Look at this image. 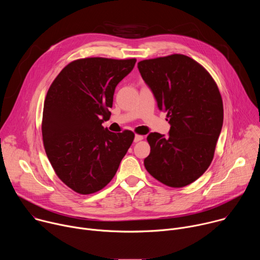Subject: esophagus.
<instances>
[{"instance_id":"34e87169","label":"esophagus","mask_w":260,"mask_h":260,"mask_svg":"<svg viewBox=\"0 0 260 260\" xmlns=\"http://www.w3.org/2000/svg\"><path fill=\"white\" fill-rule=\"evenodd\" d=\"M143 136H141V135H136L135 136V142H140V141H142L143 140Z\"/></svg>"}]
</instances>
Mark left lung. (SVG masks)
<instances>
[{
	"label": "left lung",
	"mask_w": 260,
	"mask_h": 260,
	"mask_svg": "<svg viewBox=\"0 0 260 260\" xmlns=\"http://www.w3.org/2000/svg\"><path fill=\"white\" fill-rule=\"evenodd\" d=\"M144 81L167 112L170 136L147 137L150 154L144 166L167 186L180 188L198 180L210 167L223 124V103L210 73L184 54L138 62Z\"/></svg>",
	"instance_id": "1"
}]
</instances>
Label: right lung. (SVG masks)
I'll return each instance as SVG.
<instances>
[{
	"label": "right lung",
	"mask_w": 260,
	"mask_h": 260,
	"mask_svg": "<svg viewBox=\"0 0 260 260\" xmlns=\"http://www.w3.org/2000/svg\"><path fill=\"white\" fill-rule=\"evenodd\" d=\"M136 58L85 57L68 63L51 83L43 108L42 137L56 176L79 194H91L113 179L135 134L112 133L102 123L111 116L117 84Z\"/></svg>",
	"instance_id": "add662e5"
}]
</instances>
